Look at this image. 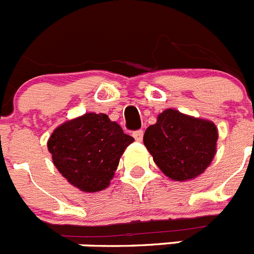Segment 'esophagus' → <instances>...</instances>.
I'll return each instance as SVG.
<instances>
[{"mask_svg":"<svg viewBox=\"0 0 254 254\" xmlns=\"http://www.w3.org/2000/svg\"><path fill=\"white\" fill-rule=\"evenodd\" d=\"M133 137H134V140L138 141V142H141V141H142V138H143V131H142V129L134 131L133 132Z\"/></svg>","mask_w":254,"mask_h":254,"instance_id":"1","label":"esophagus"}]
</instances>
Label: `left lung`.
Returning a JSON list of instances; mask_svg holds the SVG:
<instances>
[{
    "label": "left lung",
    "instance_id": "8db88e82",
    "mask_svg": "<svg viewBox=\"0 0 254 254\" xmlns=\"http://www.w3.org/2000/svg\"><path fill=\"white\" fill-rule=\"evenodd\" d=\"M217 128L210 121L167 109L147 127L143 145L161 172L183 182L202 174L216 154Z\"/></svg>",
    "mask_w": 254,
    "mask_h": 254
}]
</instances>
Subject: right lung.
Wrapping results in <instances>:
<instances>
[{
	"label": "right lung",
	"instance_id": "right-lung-1",
	"mask_svg": "<svg viewBox=\"0 0 254 254\" xmlns=\"http://www.w3.org/2000/svg\"><path fill=\"white\" fill-rule=\"evenodd\" d=\"M134 138L107 114L86 113L58 126L48 140V151L58 172L84 192L111 185L123 151Z\"/></svg>",
	"mask_w": 254,
	"mask_h": 254
}]
</instances>
